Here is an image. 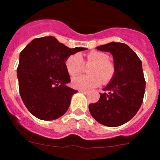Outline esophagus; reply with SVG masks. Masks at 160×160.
<instances>
[{
    "label": "esophagus",
    "instance_id": "esophagus-1",
    "mask_svg": "<svg viewBox=\"0 0 160 160\" xmlns=\"http://www.w3.org/2000/svg\"><path fill=\"white\" fill-rule=\"evenodd\" d=\"M80 92L84 93V94H88V91H87V90H80Z\"/></svg>",
    "mask_w": 160,
    "mask_h": 160
}]
</instances>
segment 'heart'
<instances>
[{"label":"heart","instance_id":"b5f03b06","mask_svg":"<svg viewBox=\"0 0 160 160\" xmlns=\"http://www.w3.org/2000/svg\"><path fill=\"white\" fill-rule=\"evenodd\" d=\"M85 63L90 67L88 72L90 75H80L72 79L73 88L80 90H90L102 83L111 81L115 74L114 63L108 60L106 53L99 51H92L85 56ZM65 67L71 77L80 73L83 68V62L80 54L69 56L65 61Z\"/></svg>","mask_w":160,"mask_h":160}]
</instances>
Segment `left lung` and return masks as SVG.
Segmentation results:
<instances>
[{
  "label": "left lung",
  "instance_id": "obj_1",
  "mask_svg": "<svg viewBox=\"0 0 160 160\" xmlns=\"http://www.w3.org/2000/svg\"><path fill=\"white\" fill-rule=\"evenodd\" d=\"M97 49L112 54L115 74L103 89L106 92L100 94L99 101L89 104V111L101 125L120 126L131 120L142 104L146 81L142 62L125 43L112 42Z\"/></svg>",
  "mask_w": 160,
  "mask_h": 160
}]
</instances>
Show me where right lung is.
<instances>
[{
	"instance_id": "add662e5",
	"label": "right lung",
	"mask_w": 160,
	"mask_h": 160,
	"mask_svg": "<svg viewBox=\"0 0 160 160\" xmlns=\"http://www.w3.org/2000/svg\"><path fill=\"white\" fill-rule=\"evenodd\" d=\"M86 48L70 49L55 37L37 38L20 53L17 69L22 101L37 118L52 121L63 115L77 91L67 86L70 75L65 61Z\"/></svg>"
}]
</instances>
